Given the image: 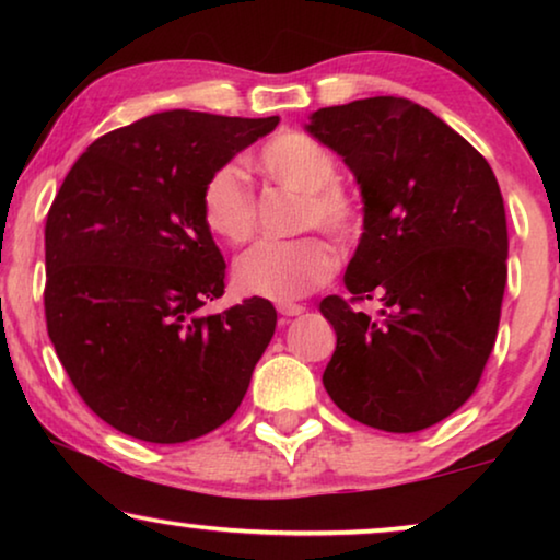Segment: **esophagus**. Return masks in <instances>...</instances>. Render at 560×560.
<instances>
[{
  "instance_id": "esophagus-1",
  "label": "esophagus",
  "mask_w": 560,
  "mask_h": 560,
  "mask_svg": "<svg viewBox=\"0 0 560 560\" xmlns=\"http://www.w3.org/2000/svg\"><path fill=\"white\" fill-rule=\"evenodd\" d=\"M305 308L301 303H278V313L282 318H293V316H301Z\"/></svg>"
}]
</instances>
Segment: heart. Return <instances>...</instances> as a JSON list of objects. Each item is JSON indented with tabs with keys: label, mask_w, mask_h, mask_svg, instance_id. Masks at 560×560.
I'll return each mask as SVG.
<instances>
[{
	"label": "heart",
	"mask_w": 560,
	"mask_h": 560,
	"mask_svg": "<svg viewBox=\"0 0 560 560\" xmlns=\"http://www.w3.org/2000/svg\"><path fill=\"white\" fill-rule=\"evenodd\" d=\"M257 165L278 186L301 194L295 232L320 229L341 247L362 234L364 206L354 190L339 183V163L316 137L282 129L259 148ZM201 217L209 232L232 247H242L255 236L257 196L242 165L224 163L206 178ZM334 272L331 244L305 234L288 242H262L244 252L234 265V282L247 295L288 303L326 285Z\"/></svg>",
	"instance_id": "obj_1"
}]
</instances>
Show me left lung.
<instances>
[{"label":"left lung","mask_w":560,"mask_h":560,"mask_svg":"<svg viewBox=\"0 0 560 560\" xmlns=\"http://www.w3.org/2000/svg\"><path fill=\"white\" fill-rule=\"evenodd\" d=\"M308 132L339 152L364 198V234L328 295L336 331L324 372L359 423L416 433L477 389L508 285V219L492 167L446 121L402 96L326 106ZM380 296V317L354 302Z\"/></svg>","instance_id":"8db88e82"}]
</instances>
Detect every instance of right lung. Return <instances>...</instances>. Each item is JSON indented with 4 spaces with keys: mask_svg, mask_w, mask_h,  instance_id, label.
Here are the masks:
<instances>
[{
    "mask_svg": "<svg viewBox=\"0 0 560 560\" xmlns=\"http://www.w3.org/2000/svg\"><path fill=\"white\" fill-rule=\"evenodd\" d=\"M280 117L160 112L98 137L45 221V324L81 400L150 443L226 423L270 343L265 298L203 316L226 262L201 217L209 175Z\"/></svg>",
    "mask_w": 560,
    "mask_h": 560,
    "instance_id": "right-lung-1",
    "label": "right lung"
}]
</instances>
